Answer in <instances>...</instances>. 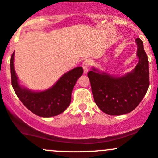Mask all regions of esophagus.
<instances>
[{
	"label": "esophagus",
	"instance_id": "34e87169",
	"mask_svg": "<svg viewBox=\"0 0 158 158\" xmlns=\"http://www.w3.org/2000/svg\"><path fill=\"white\" fill-rule=\"evenodd\" d=\"M90 65H91V61H90L89 59H85V60L82 62V68H83L84 73H88Z\"/></svg>",
	"mask_w": 158,
	"mask_h": 158
}]
</instances>
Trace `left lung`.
<instances>
[{"label":"left lung","mask_w":158,"mask_h":158,"mask_svg":"<svg viewBox=\"0 0 158 158\" xmlns=\"http://www.w3.org/2000/svg\"><path fill=\"white\" fill-rule=\"evenodd\" d=\"M137 65L131 73L113 76L96 68L88 73L92 93L97 106L108 115L118 116L133 111L149 87V65L143 42L136 38Z\"/></svg>","instance_id":"1"}]
</instances>
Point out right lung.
<instances>
[{"mask_svg": "<svg viewBox=\"0 0 158 158\" xmlns=\"http://www.w3.org/2000/svg\"><path fill=\"white\" fill-rule=\"evenodd\" d=\"M14 56L15 52L10 62L11 84L21 102L30 111L42 117H51L63 113L71 102L72 91L76 81L83 73L82 67L67 72L51 88L35 92L20 85L14 67Z\"/></svg>", "mask_w": 158, "mask_h": 158, "instance_id": "1", "label": "right lung"}]
</instances>
